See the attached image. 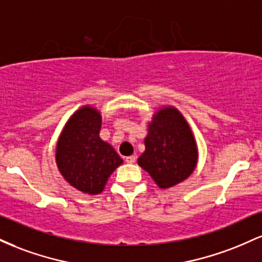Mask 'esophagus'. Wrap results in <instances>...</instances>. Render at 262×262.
<instances>
[{"label": "esophagus", "mask_w": 262, "mask_h": 262, "mask_svg": "<svg viewBox=\"0 0 262 262\" xmlns=\"http://www.w3.org/2000/svg\"><path fill=\"white\" fill-rule=\"evenodd\" d=\"M135 160H137V156L135 155H130L125 158V162H127V164H134Z\"/></svg>", "instance_id": "esophagus-1"}]
</instances>
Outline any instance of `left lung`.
Segmentation results:
<instances>
[{
    "label": "left lung",
    "instance_id": "8db88e82",
    "mask_svg": "<svg viewBox=\"0 0 262 262\" xmlns=\"http://www.w3.org/2000/svg\"><path fill=\"white\" fill-rule=\"evenodd\" d=\"M196 162V143L181 114L175 108H164L156 113L145 138V151L138 164L159 187L169 188L187 179Z\"/></svg>",
    "mask_w": 262,
    "mask_h": 262
}]
</instances>
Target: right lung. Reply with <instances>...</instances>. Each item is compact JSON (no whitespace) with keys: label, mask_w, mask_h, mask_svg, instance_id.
Returning <instances> with one entry per match:
<instances>
[{"label":"right lung","mask_w":262,"mask_h":262,"mask_svg":"<svg viewBox=\"0 0 262 262\" xmlns=\"http://www.w3.org/2000/svg\"><path fill=\"white\" fill-rule=\"evenodd\" d=\"M101 116L83 107L66 123L56 146V164L73 187L90 194L103 191L108 177L123 160L110 144L101 140Z\"/></svg>","instance_id":"obj_1"}]
</instances>
